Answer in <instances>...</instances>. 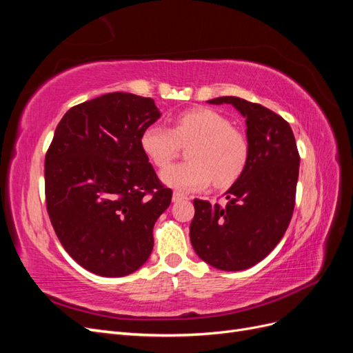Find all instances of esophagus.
I'll return each mask as SVG.
<instances>
[{"label":"esophagus","mask_w":353,"mask_h":353,"mask_svg":"<svg viewBox=\"0 0 353 353\" xmlns=\"http://www.w3.org/2000/svg\"><path fill=\"white\" fill-rule=\"evenodd\" d=\"M184 199H187V196H184L183 193H179V191H174V194H172V201L174 203L181 201V200H184Z\"/></svg>","instance_id":"esophagus-1"}]
</instances>
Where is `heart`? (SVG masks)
I'll list each match as a JSON object with an SVG mask.
<instances>
[{
	"label": "heart",
	"instance_id": "b5f03b06",
	"mask_svg": "<svg viewBox=\"0 0 353 353\" xmlns=\"http://www.w3.org/2000/svg\"><path fill=\"white\" fill-rule=\"evenodd\" d=\"M141 148L157 168H166L176 157L181 144L190 162L165 169L160 178L183 191L205 190L213 181L219 187L236 181L248 163L249 144L243 132L221 113L199 108L179 114L172 130L153 123L141 134Z\"/></svg>",
	"mask_w": 353,
	"mask_h": 353
}]
</instances>
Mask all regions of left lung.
<instances>
[{
    "label": "left lung",
    "mask_w": 353,
    "mask_h": 353,
    "mask_svg": "<svg viewBox=\"0 0 353 353\" xmlns=\"http://www.w3.org/2000/svg\"><path fill=\"white\" fill-rule=\"evenodd\" d=\"M208 103L232 104L241 113L249 157L225 193V206L194 200L190 240L213 268L241 271L266 258L283 239L294 209L301 157L290 125L272 110L239 97Z\"/></svg>",
    "instance_id": "8db88e82"
}]
</instances>
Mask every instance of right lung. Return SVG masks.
<instances>
[{
    "instance_id": "1",
    "label": "right lung",
    "mask_w": 353,
    "mask_h": 353,
    "mask_svg": "<svg viewBox=\"0 0 353 353\" xmlns=\"http://www.w3.org/2000/svg\"><path fill=\"white\" fill-rule=\"evenodd\" d=\"M160 116L152 99L109 92L74 105L56 128L46 154L47 210L63 248L92 274H132L153 250L172 190L140 140Z\"/></svg>"
}]
</instances>
